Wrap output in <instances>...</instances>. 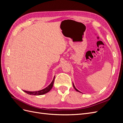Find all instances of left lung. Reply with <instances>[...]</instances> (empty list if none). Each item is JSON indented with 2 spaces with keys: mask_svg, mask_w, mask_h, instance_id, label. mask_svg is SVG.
Returning <instances> with one entry per match:
<instances>
[{
  "mask_svg": "<svg viewBox=\"0 0 123 123\" xmlns=\"http://www.w3.org/2000/svg\"><path fill=\"white\" fill-rule=\"evenodd\" d=\"M73 87H74V89H75V90L76 91H78V92H80V91H79V90H77V89H76V88L75 87V86H74V84H73Z\"/></svg>",
  "mask_w": 123,
  "mask_h": 123,
  "instance_id": "left-lung-1",
  "label": "left lung"
}]
</instances>
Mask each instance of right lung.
Instances as JSON below:
<instances>
[{
	"label": "right lung",
	"instance_id": "obj_1",
	"mask_svg": "<svg viewBox=\"0 0 123 123\" xmlns=\"http://www.w3.org/2000/svg\"><path fill=\"white\" fill-rule=\"evenodd\" d=\"M54 79H55V76L54 77V79H53L52 81L51 82V83L49 86H48L47 87L43 89V90H41L37 91H25V90H23V91L27 93V94H30V95H43L44 94H46L47 92H49L51 89L52 88L53 84H54Z\"/></svg>",
	"mask_w": 123,
	"mask_h": 123
}]
</instances>
